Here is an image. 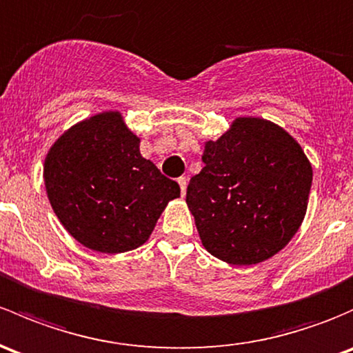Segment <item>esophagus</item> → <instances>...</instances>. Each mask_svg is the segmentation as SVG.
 Returning a JSON list of instances; mask_svg holds the SVG:
<instances>
[{
	"label": "esophagus",
	"instance_id": "obj_1",
	"mask_svg": "<svg viewBox=\"0 0 353 353\" xmlns=\"http://www.w3.org/2000/svg\"><path fill=\"white\" fill-rule=\"evenodd\" d=\"M177 183H179L181 194L186 196V189H188V179H186V177H179V179H177Z\"/></svg>",
	"mask_w": 353,
	"mask_h": 353
}]
</instances>
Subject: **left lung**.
<instances>
[{
    "instance_id": "1",
    "label": "left lung",
    "mask_w": 353,
    "mask_h": 353,
    "mask_svg": "<svg viewBox=\"0 0 353 353\" xmlns=\"http://www.w3.org/2000/svg\"><path fill=\"white\" fill-rule=\"evenodd\" d=\"M186 203L211 255L233 265L264 262L283 250L306 214L313 169L285 130L236 118L203 152Z\"/></svg>"
}]
</instances>
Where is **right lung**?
Returning <instances> with one entry per match:
<instances>
[{
    "mask_svg": "<svg viewBox=\"0 0 353 353\" xmlns=\"http://www.w3.org/2000/svg\"><path fill=\"white\" fill-rule=\"evenodd\" d=\"M140 139L120 111L74 125L50 147L43 181L52 210L91 250L121 254L145 243L170 199L181 196L140 154Z\"/></svg>",
    "mask_w": 353,
    "mask_h": 353,
    "instance_id": "obj_1",
    "label": "right lung"
}]
</instances>
